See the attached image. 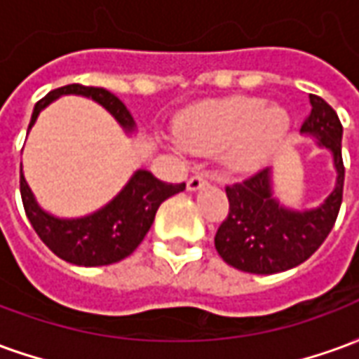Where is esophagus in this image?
<instances>
[{
    "label": "esophagus",
    "mask_w": 359,
    "mask_h": 359,
    "mask_svg": "<svg viewBox=\"0 0 359 359\" xmlns=\"http://www.w3.org/2000/svg\"><path fill=\"white\" fill-rule=\"evenodd\" d=\"M208 184V180H205V177L203 175H194V177H190L187 182V188L188 192H196V190H200V188H203Z\"/></svg>",
    "instance_id": "obj_1"
}]
</instances>
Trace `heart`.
<instances>
[{
    "label": "heart",
    "instance_id": "1",
    "mask_svg": "<svg viewBox=\"0 0 359 359\" xmlns=\"http://www.w3.org/2000/svg\"><path fill=\"white\" fill-rule=\"evenodd\" d=\"M290 115L262 97L231 95L194 103L180 113L171 138L179 154L221 156L234 175L259 171L288 134Z\"/></svg>",
    "mask_w": 359,
    "mask_h": 359
}]
</instances>
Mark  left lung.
Listing matches in <instances>:
<instances>
[{"label": "left lung", "instance_id": "8db88e82", "mask_svg": "<svg viewBox=\"0 0 359 359\" xmlns=\"http://www.w3.org/2000/svg\"><path fill=\"white\" fill-rule=\"evenodd\" d=\"M311 113L300 133L331 151L337 180L331 194L309 210L286 208L275 198L273 169L226 187L229 215L215 234L219 256L234 269L273 275L304 264L331 233L342 203V125L339 115L319 95H309Z\"/></svg>", "mask_w": 359, "mask_h": 359}]
</instances>
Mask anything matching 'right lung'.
I'll list each match as a JSON object with an SVG mask.
<instances>
[{"label": "right lung", "instance_id": "obj_1", "mask_svg": "<svg viewBox=\"0 0 359 359\" xmlns=\"http://www.w3.org/2000/svg\"><path fill=\"white\" fill-rule=\"evenodd\" d=\"M61 95L90 97L95 103H100L103 109L109 111L126 134L136 133V123L130 111L126 109V105L117 95L105 88L82 86V84H69L63 88L51 90L50 94L42 97L34 105L28 130L34 126L38 115ZM184 188H187L184 182L167 184L163 180L156 179L146 169H138L133 172V177L125 187L121 188V192L103 208L84 217L67 219L57 217L40 208L20 169L22 205L36 234L55 256L69 264L84 265V267L117 264L130 256L148 234L159 205L167 198L182 192Z\"/></svg>", "mask_w": 359, "mask_h": 359}]
</instances>
